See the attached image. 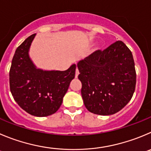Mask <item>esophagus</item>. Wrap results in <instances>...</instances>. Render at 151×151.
Here are the masks:
<instances>
[{
	"label": "esophagus",
	"mask_w": 151,
	"mask_h": 151,
	"mask_svg": "<svg viewBox=\"0 0 151 151\" xmlns=\"http://www.w3.org/2000/svg\"><path fill=\"white\" fill-rule=\"evenodd\" d=\"M79 74H80V72H79V70H78V68H76V72H75V77L76 78H77V77H78V75H79Z\"/></svg>",
	"instance_id": "esophagus-1"
}]
</instances>
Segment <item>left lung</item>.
<instances>
[{
  "mask_svg": "<svg viewBox=\"0 0 151 151\" xmlns=\"http://www.w3.org/2000/svg\"><path fill=\"white\" fill-rule=\"evenodd\" d=\"M77 68L81 95L89 112L113 115L133 97L136 83L135 63L130 50L122 41L80 60Z\"/></svg>",
  "mask_w": 151,
  "mask_h": 151,
  "instance_id": "8db88e82",
  "label": "left lung"
}]
</instances>
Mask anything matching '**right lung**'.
Masks as SVG:
<instances>
[{
    "label": "right lung",
    "mask_w": 151,
    "mask_h": 151,
    "mask_svg": "<svg viewBox=\"0 0 151 151\" xmlns=\"http://www.w3.org/2000/svg\"><path fill=\"white\" fill-rule=\"evenodd\" d=\"M35 36H29L15 50L9 71V86L21 108L34 116L45 117L55 113L62 105L77 66L71 65L65 71L38 68L29 55Z\"/></svg>",
    "instance_id": "right-lung-1"
}]
</instances>
